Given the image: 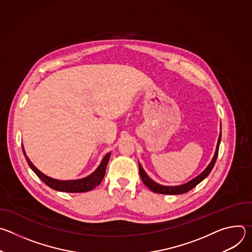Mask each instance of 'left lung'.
Returning a JSON list of instances; mask_svg holds the SVG:
<instances>
[{
    "label": "left lung",
    "mask_w": 252,
    "mask_h": 252,
    "mask_svg": "<svg viewBox=\"0 0 252 252\" xmlns=\"http://www.w3.org/2000/svg\"><path fill=\"white\" fill-rule=\"evenodd\" d=\"M220 139H221V132L220 134L219 140H218V145H217V150H215V154L213 156V158L211 159L210 163L207 165V167L199 174L197 175L195 178L191 179L190 182L182 185V186H175V187H166V186H161L157 184L156 182H154L153 179L147 174V172L143 170L142 166L140 165V163L138 162V167H139V174L140 177L142 179L143 184H145L152 191L156 192V193H161V194H183L186 193L188 191H189L190 189H192L193 188H195L199 183H201L203 179L210 173V171L212 170L215 161H217L218 156H219V150H220Z\"/></svg>",
    "instance_id": "obj_1"
}]
</instances>
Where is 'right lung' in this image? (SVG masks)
I'll list each match as a JSON object with an SVG mask.
<instances>
[{
    "mask_svg": "<svg viewBox=\"0 0 252 252\" xmlns=\"http://www.w3.org/2000/svg\"><path fill=\"white\" fill-rule=\"evenodd\" d=\"M23 153L24 156L26 157L27 162L29 166L32 168V170L41 178V181L44 182L48 187L51 189L58 190V191H63V192H86L94 189L95 187H97L104 176L105 173V168L107 165V162H109V159L111 158V153L106 154L100 164L97 166V168L89 176L81 178V179H74V181H60V179H55L52 178L46 174H44L42 171H40L37 167H35L32 161L29 159V158L26 156V152L23 148Z\"/></svg>",
    "mask_w": 252,
    "mask_h": 252,
    "instance_id": "1",
    "label": "right lung"
}]
</instances>
